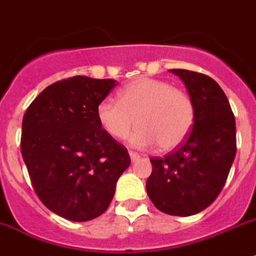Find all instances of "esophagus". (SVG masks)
I'll list each match as a JSON object with an SVG mask.
<instances>
[{
  "label": "esophagus",
  "instance_id": "esophagus-1",
  "mask_svg": "<svg viewBox=\"0 0 256 256\" xmlns=\"http://www.w3.org/2000/svg\"><path fill=\"white\" fill-rule=\"evenodd\" d=\"M128 154H130V158H131V160H132V162H136V160H140V154H138V153H135V152H128Z\"/></svg>",
  "mask_w": 256,
  "mask_h": 256
}]
</instances>
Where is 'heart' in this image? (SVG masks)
I'll list each match as a JSON object with an SVG mask.
<instances>
[{
	"instance_id": "heart-1",
	"label": "heart",
	"mask_w": 256,
	"mask_h": 256,
	"mask_svg": "<svg viewBox=\"0 0 256 256\" xmlns=\"http://www.w3.org/2000/svg\"><path fill=\"white\" fill-rule=\"evenodd\" d=\"M100 128L114 139H125L136 121L130 142L148 148L158 142L171 150L188 138L195 121V107L188 93L168 82L142 76L125 85L117 100L106 98L96 108Z\"/></svg>"
}]
</instances>
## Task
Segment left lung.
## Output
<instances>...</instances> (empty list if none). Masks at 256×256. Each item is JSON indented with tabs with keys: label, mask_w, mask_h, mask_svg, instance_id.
Listing matches in <instances>:
<instances>
[{
	"label": "left lung",
	"mask_w": 256,
	"mask_h": 256,
	"mask_svg": "<svg viewBox=\"0 0 256 256\" xmlns=\"http://www.w3.org/2000/svg\"><path fill=\"white\" fill-rule=\"evenodd\" d=\"M185 82L195 107L188 138L167 156H152L146 192L156 209L188 217L217 199L236 156V122L228 100L212 78L170 70Z\"/></svg>",
	"instance_id": "left-lung-1"
}]
</instances>
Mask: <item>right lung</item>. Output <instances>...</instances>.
Wrapping results in <instances>:
<instances>
[{
    "mask_svg": "<svg viewBox=\"0 0 256 256\" xmlns=\"http://www.w3.org/2000/svg\"><path fill=\"white\" fill-rule=\"evenodd\" d=\"M114 79L74 76L50 84L22 118V154L36 194L74 222L104 213L118 177L130 166L122 144L100 128L96 108Z\"/></svg>",
    "mask_w": 256,
    "mask_h": 256,
    "instance_id": "1",
    "label": "right lung"
}]
</instances>
